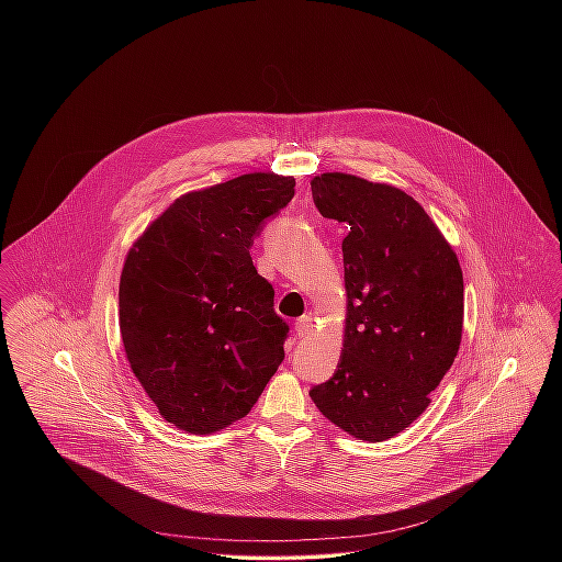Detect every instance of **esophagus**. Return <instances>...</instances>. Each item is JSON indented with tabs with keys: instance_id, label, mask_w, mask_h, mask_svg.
<instances>
[{
	"instance_id": "obj_1",
	"label": "esophagus",
	"mask_w": 562,
	"mask_h": 562,
	"mask_svg": "<svg viewBox=\"0 0 562 562\" xmlns=\"http://www.w3.org/2000/svg\"><path fill=\"white\" fill-rule=\"evenodd\" d=\"M296 335L301 339H310L314 335V322H312V318H301V321L296 322Z\"/></svg>"
}]
</instances>
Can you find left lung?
I'll list each match as a JSON object with an SVG mask.
<instances>
[{
    "label": "left lung",
    "mask_w": 562,
    "mask_h": 562,
    "mask_svg": "<svg viewBox=\"0 0 562 562\" xmlns=\"http://www.w3.org/2000/svg\"><path fill=\"white\" fill-rule=\"evenodd\" d=\"M341 241L346 322L337 372L310 396L350 437L376 443L408 428L454 363L463 270L450 241L401 188L348 172L312 179Z\"/></svg>",
    "instance_id": "1"
}]
</instances>
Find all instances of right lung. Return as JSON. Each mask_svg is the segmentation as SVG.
I'll use <instances>...</instances> for the list:
<instances>
[{
	"label": "right lung",
	"mask_w": 562,
	"mask_h": 562,
	"mask_svg": "<svg viewBox=\"0 0 562 562\" xmlns=\"http://www.w3.org/2000/svg\"><path fill=\"white\" fill-rule=\"evenodd\" d=\"M294 177L246 172L175 199L127 250L125 357L166 422L212 435L241 419L281 366L288 324L248 248Z\"/></svg>",
	"instance_id": "add662e5"
}]
</instances>
